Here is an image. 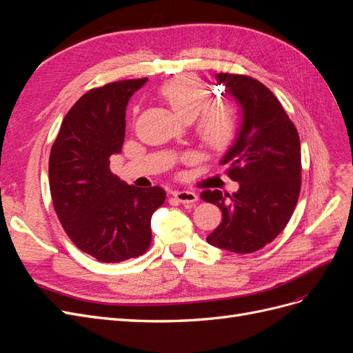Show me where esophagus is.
Masks as SVG:
<instances>
[{"label": "esophagus", "mask_w": 353, "mask_h": 353, "mask_svg": "<svg viewBox=\"0 0 353 353\" xmlns=\"http://www.w3.org/2000/svg\"><path fill=\"white\" fill-rule=\"evenodd\" d=\"M172 196L183 205H194V203L199 200V196L194 193V191H188V190H183V191H174Z\"/></svg>", "instance_id": "obj_1"}]
</instances>
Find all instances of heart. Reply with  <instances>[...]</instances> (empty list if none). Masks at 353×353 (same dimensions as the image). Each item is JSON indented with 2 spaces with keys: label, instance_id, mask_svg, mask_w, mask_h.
<instances>
[{
  "label": "heart",
  "instance_id": "b5f03b06",
  "mask_svg": "<svg viewBox=\"0 0 353 353\" xmlns=\"http://www.w3.org/2000/svg\"><path fill=\"white\" fill-rule=\"evenodd\" d=\"M160 95L184 121L196 120L200 140L213 150L227 148L239 132V113L232 104H210L209 88L194 74H181L168 81Z\"/></svg>",
  "mask_w": 353,
  "mask_h": 353
}]
</instances>
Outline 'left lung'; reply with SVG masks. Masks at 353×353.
Instances as JSON below:
<instances>
[{"mask_svg":"<svg viewBox=\"0 0 353 353\" xmlns=\"http://www.w3.org/2000/svg\"><path fill=\"white\" fill-rule=\"evenodd\" d=\"M218 83L237 100L241 121L221 163L239 191L206 190L222 221L208 243L234 253H252L271 243L290 221L301 193V140L281 103L263 83L245 74L218 73Z\"/></svg>","mask_w":353,"mask_h":353,"instance_id":"obj_1","label":"left lung"}]
</instances>
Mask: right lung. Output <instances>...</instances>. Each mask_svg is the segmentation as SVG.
Segmentation results:
<instances>
[{
    "label": "right lung",
    "instance_id": "obj_1",
    "mask_svg": "<svg viewBox=\"0 0 353 353\" xmlns=\"http://www.w3.org/2000/svg\"><path fill=\"white\" fill-rule=\"evenodd\" d=\"M145 82H112L83 94L50 153V191L60 223L78 249L105 263L148 249L152 215L166 199L163 188L128 185L110 170V156L122 152L128 101Z\"/></svg>",
    "mask_w": 353,
    "mask_h": 353
}]
</instances>
